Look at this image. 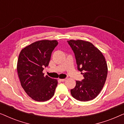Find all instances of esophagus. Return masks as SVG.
<instances>
[{
  "mask_svg": "<svg viewBox=\"0 0 124 124\" xmlns=\"http://www.w3.org/2000/svg\"><path fill=\"white\" fill-rule=\"evenodd\" d=\"M60 80L62 81V82H64V81H65L67 80V79L65 78V79H60Z\"/></svg>",
  "mask_w": 124,
  "mask_h": 124,
  "instance_id": "34e87169",
  "label": "esophagus"
}]
</instances>
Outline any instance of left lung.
I'll return each instance as SVG.
<instances>
[{"mask_svg": "<svg viewBox=\"0 0 124 124\" xmlns=\"http://www.w3.org/2000/svg\"><path fill=\"white\" fill-rule=\"evenodd\" d=\"M69 45L75 55L78 69L84 73L82 81H76L70 90L73 97L87 101L94 99L102 90L106 82L108 67L101 52L92 43L83 40H70Z\"/></svg>", "mask_w": 124, "mask_h": 124, "instance_id": "1", "label": "left lung"}]
</instances>
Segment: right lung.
<instances>
[{"mask_svg":"<svg viewBox=\"0 0 124 124\" xmlns=\"http://www.w3.org/2000/svg\"><path fill=\"white\" fill-rule=\"evenodd\" d=\"M57 45L56 40H38L22 49L18 56L17 70L21 85L35 101H48L55 94L57 80L45 76L43 70Z\"/></svg>","mask_w":124,"mask_h":124,"instance_id":"obj_1","label":"right lung"}]
</instances>
